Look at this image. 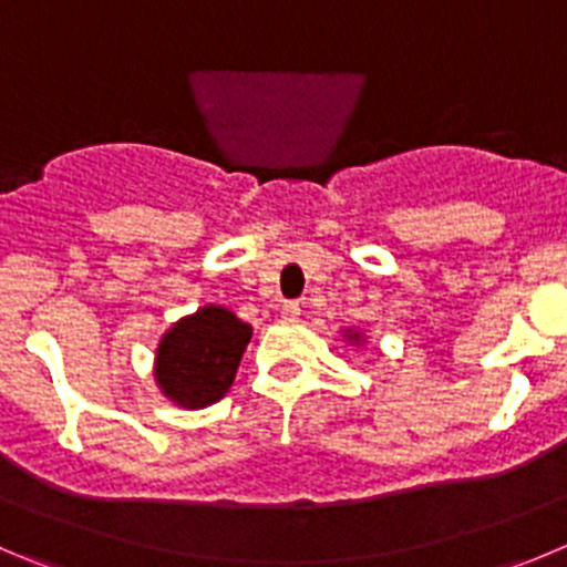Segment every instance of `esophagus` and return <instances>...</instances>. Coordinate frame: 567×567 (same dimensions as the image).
Segmentation results:
<instances>
[{"instance_id":"obj_1","label":"esophagus","mask_w":567,"mask_h":567,"mask_svg":"<svg viewBox=\"0 0 567 567\" xmlns=\"http://www.w3.org/2000/svg\"><path fill=\"white\" fill-rule=\"evenodd\" d=\"M279 316H282V321H288V324H293V321H299V316H301L299 301H285L282 310H279Z\"/></svg>"}]
</instances>
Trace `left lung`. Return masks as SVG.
<instances>
[{
    "label": "left lung",
    "mask_w": 567,
    "mask_h": 567,
    "mask_svg": "<svg viewBox=\"0 0 567 567\" xmlns=\"http://www.w3.org/2000/svg\"><path fill=\"white\" fill-rule=\"evenodd\" d=\"M343 336H347L349 343H358V347H363V332H358V330H343Z\"/></svg>",
    "instance_id": "left-lung-1"
}]
</instances>
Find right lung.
Segmentation results:
<instances>
[{"label":"right lung","mask_w":567,"mask_h":567,"mask_svg":"<svg viewBox=\"0 0 567 567\" xmlns=\"http://www.w3.org/2000/svg\"><path fill=\"white\" fill-rule=\"evenodd\" d=\"M251 341V324L229 308L204 305L164 332L153 358L158 391L182 409L218 403L235 383L237 367Z\"/></svg>","instance_id":"1"}]
</instances>
